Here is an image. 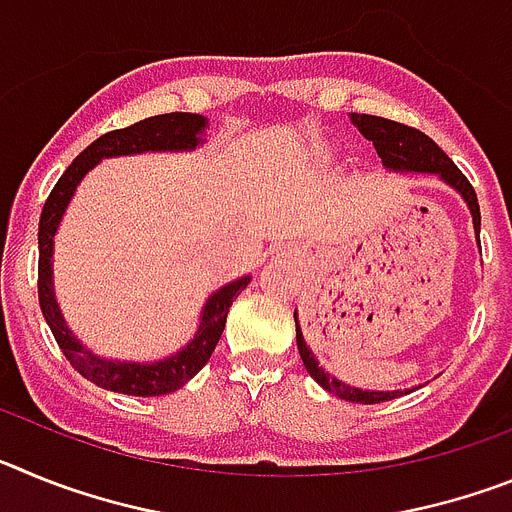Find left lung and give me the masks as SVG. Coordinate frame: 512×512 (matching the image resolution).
Here are the masks:
<instances>
[{"label": "left lung", "instance_id": "left-lung-1", "mask_svg": "<svg viewBox=\"0 0 512 512\" xmlns=\"http://www.w3.org/2000/svg\"><path fill=\"white\" fill-rule=\"evenodd\" d=\"M351 122H354L356 128H359V133L364 135L366 140H372L379 158H382L384 169L413 171V174H436L438 179H443L451 189H456V192L461 194V200L467 202L469 212H472L474 233H477V241H479V220H482V217H479V202H477V194H474V187L469 184L467 176L456 169L454 161H451V158L446 156V153H443L441 148L428 138V135L420 133V130L415 128H408V125H402V122L387 120V117H377V115H356V112H351ZM479 251H482V246H479ZM295 323H297V312H295ZM297 351H300L307 374H310V377L323 387V390L333 392V395H338L346 402L377 405V402L395 400V397L408 395L410 392V390L405 392L359 390V387L343 384L341 379L325 374L323 366L318 364V359L312 356L305 338H302L300 323H297Z\"/></svg>", "mask_w": 512, "mask_h": 512}]
</instances>
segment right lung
Returning a JSON list of instances; mask_svg holds the SVG:
<instances>
[{
    "mask_svg": "<svg viewBox=\"0 0 512 512\" xmlns=\"http://www.w3.org/2000/svg\"><path fill=\"white\" fill-rule=\"evenodd\" d=\"M207 128V117L192 115V112H169V115L146 117V120L135 122L130 128L112 130L94 140L79 156L74 164L63 171V176L56 182L53 192L45 200L43 212H40V228H38V300L43 310L45 323L51 325V333L56 343L61 346L63 356L71 361L76 372L84 379L94 382L102 390L120 392V395L135 397H158L169 395L179 390L194 374L200 372L202 366L210 361L217 341L223 336L225 318L233 305V300L241 295V289L251 282V277H241L235 282L225 284L210 295L205 302V310L200 315V328L194 333L192 341L166 356L161 361L151 364H135V361H110L102 356H94L89 348L81 346L79 338L71 333V328L63 320L58 310L56 295H53V238L61 225V217L74 197L76 187L102 158L112 156H133V153L148 151H194L202 143V133Z\"/></svg>",
    "mask_w": 512,
    "mask_h": 512,
    "instance_id": "right-lung-1",
    "label": "right lung"
}]
</instances>
